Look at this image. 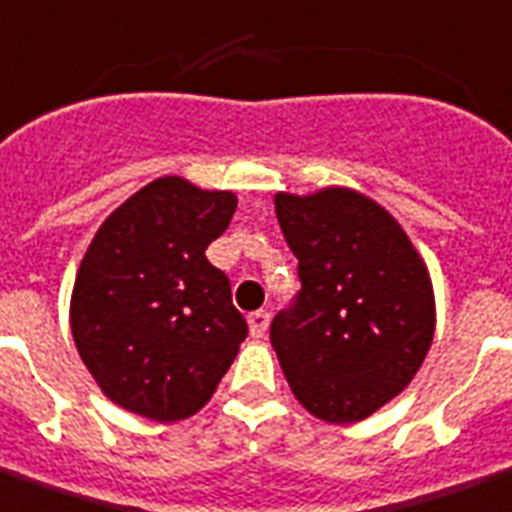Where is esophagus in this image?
Segmentation results:
<instances>
[{"label":"esophagus","mask_w":512,"mask_h":512,"mask_svg":"<svg viewBox=\"0 0 512 512\" xmlns=\"http://www.w3.org/2000/svg\"><path fill=\"white\" fill-rule=\"evenodd\" d=\"M268 322H271L268 311H255V314H249V333H252V338H263L265 330H268Z\"/></svg>","instance_id":"obj_1"}]
</instances>
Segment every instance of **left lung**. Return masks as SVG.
<instances>
[{"label": "left lung", "instance_id": "left-lung-1", "mask_svg": "<svg viewBox=\"0 0 512 512\" xmlns=\"http://www.w3.org/2000/svg\"><path fill=\"white\" fill-rule=\"evenodd\" d=\"M300 292L271 322L292 395L317 419H368L419 373L435 295L419 252L384 206L349 187L276 195Z\"/></svg>", "mask_w": 512, "mask_h": 512}]
</instances>
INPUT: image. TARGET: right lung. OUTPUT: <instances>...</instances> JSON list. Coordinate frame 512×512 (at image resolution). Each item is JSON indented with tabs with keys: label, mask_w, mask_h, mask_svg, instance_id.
Instances as JSON below:
<instances>
[{
	"label": "right lung",
	"mask_w": 512,
	"mask_h": 512,
	"mask_svg": "<svg viewBox=\"0 0 512 512\" xmlns=\"http://www.w3.org/2000/svg\"><path fill=\"white\" fill-rule=\"evenodd\" d=\"M236 195L161 177L96 230L74 279V346L101 392L152 421L201 411L247 338L228 276L206 260Z\"/></svg>",
	"instance_id": "add662e5"
}]
</instances>
